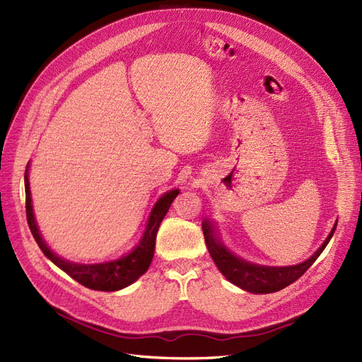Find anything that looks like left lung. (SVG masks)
Returning <instances> with one entry per match:
<instances>
[{
	"mask_svg": "<svg viewBox=\"0 0 362 362\" xmlns=\"http://www.w3.org/2000/svg\"><path fill=\"white\" fill-rule=\"evenodd\" d=\"M335 228L337 221L334 227L331 228L329 235L323 240V243L305 262L293 266H263L247 262L240 259L239 255L233 254L226 247L223 239H221L219 231L214 221L209 218H204L203 221L206 247L219 272L223 274L231 284H235L242 290H247L250 293L255 295L274 293V291L290 286L291 283L296 281L299 276L304 275L308 271V267L317 260L322 251L326 248V245L329 243Z\"/></svg>",
	"mask_w": 362,
	"mask_h": 362,
	"instance_id": "obj_1",
	"label": "left lung"
}]
</instances>
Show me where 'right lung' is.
I'll use <instances>...</instances> for the list:
<instances>
[{"label": "right lung", "instance_id": "1", "mask_svg": "<svg viewBox=\"0 0 362 362\" xmlns=\"http://www.w3.org/2000/svg\"><path fill=\"white\" fill-rule=\"evenodd\" d=\"M28 168L30 162L25 170V207H27V221L28 227L31 230L33 238L36 239L39 248L42 252L48 257L55 266L60 267L69 276H72L75 281L83 284L91 290H100V291H115L122 290L127 286L135 283L136 279L143 274L147 272L148 266L153 259L155 245H156V233L162 219L165 218L171 203L174 198L179 195V189H170L168 192L162 194L158 202L155 203L153 209L150 211L147 218V223L143 231V236L135 247L122 257L102 262V263H75L71 260H66L60 255L55 254L48 243L43 239L40 228L37 226L36 216L33 212V202H31V191H30V180H28Z\"/></svg>", "mask_w": 362, "mask_h": 362}]
</instances>
